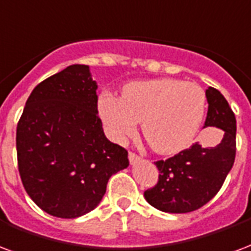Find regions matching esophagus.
Instances as JSON below:
<instances>
[{
	"label": "esophagus",
	"mask_w": 251,
	"mask_h": 251,
	"mask_svg": "<svg viewBox=\"0 0 251 251\" xmlns=\"http://www.w3.org/2000/svg\"><path fill=\"white\" fill-rule=\"evenodd\" d=\"M141 157L138 155L137 153H134V151H129V161H130V163H135L137 161H140Z\"/></svg>",
	"instance_id": "34e87169"
}]
</instances>
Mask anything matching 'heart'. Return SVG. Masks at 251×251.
<instances>
[{"label": "heart", "mask_w": 251, "mask_h": 251, "mask_svg": "<svg viewBox=\"0 0 251 251\" xmlns=\"http://www.w3.org/2000/svg\"><path fill=\"white\" fill-rule=\"evenodd\" d=\"M206 96L198 85L158 78L127 83L121 98L102 94L98 111L109 134L124 141L142 122V134L159 154L186 149L203 120Z\"/></svg>", "instance_id": "heart-1"}]
</instances>
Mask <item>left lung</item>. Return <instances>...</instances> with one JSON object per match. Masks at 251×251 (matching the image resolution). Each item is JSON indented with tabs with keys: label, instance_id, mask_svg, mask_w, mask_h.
Returning <instances> with one entry per match:
<instances>
[{
	"label": "left lung",
	"instance_id": "obj_1",
	"mask_svg": "<svg viewBox=\"0 0 251 251\" xmlns=\"http://www.w3.org/2000/svg\"><path fill=\"white\" fill-rule=\"evenodd\" d=\"M209 110L206 126L224 131L214 146L193 144L168 159L155 162L158 182L145 190V200L165 213H190L206 205L220 192L235 159V116L217 89L206 90Z\"/></svg>",
	"mask_w": 251,
	"mask_h": 251
}]
</instances>
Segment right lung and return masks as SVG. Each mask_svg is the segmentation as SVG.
<instances>
[{
    "instance_id": "1",
    "label": "right lung",
    "mask_w": 251,
    "mask_h": 251,
    "mask_svg": "<svg viewBox=\"0 0 251 251\" xmlns=\"http://www.w3.org/2000/svg\"><path fill=\"white\" fill-rule=\"evenodd\" d=\"M96 90L88 65H70L37 85L18 121L22 185L53 217L77 218L92 211L109 178L129 166L127 150L103 133Z\"/></svg>"
}]
</instances>
